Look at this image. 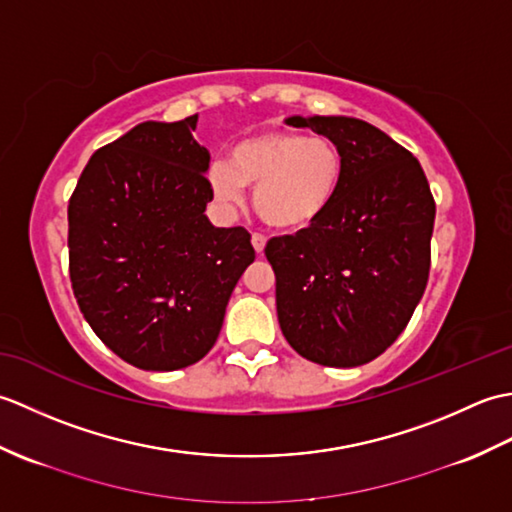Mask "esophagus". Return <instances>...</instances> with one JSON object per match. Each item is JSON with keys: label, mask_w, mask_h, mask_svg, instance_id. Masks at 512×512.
Listing matches in <instances>:
<instances>
[{"label": "esophagus", "mask_w": 512, "mask_h": 512, "mask_svg": "<svg viewBox=\"0 0 512 512\" xmlns=\"http://www.w3.org/2000/svg\"><path fill=\"white\" fill-rule=\"evenodd\" d=\"M250 242H253V248L257 250V255L264 253V248H266V235L253 233V237H250Z\"/></svg>", "instance_id": "34e87169"}]
</instances>
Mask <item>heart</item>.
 Returning a JSON list of instances; mask_svg holds the SVG:
<instances>
[{
  "label": "heart",
  "instance_id": "1",
  "mask_svg": "<svg viewBox=\"0 0 512 512\" xmlns=\"http://www.w3.org/2000/svg\"><path fill=\"white\" fill-rule=\"evenodd\" d=\"M345 160L328 136L266 132L242 140L228 160H213L209 187L215 200L237 209L255 187L257 215L275 228H303L325 213L341 189Z\"/></svg>",
  "mask_w": 512,
  "mask_h": 512
}]
</instances>
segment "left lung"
<instances>
[{"mask_svg": "<svg viewBox=\"0 0 512 512\" xmlns=\"http://www.w3.org/2000/svg\"><path fill=\"white\" fill-rule=\"evenodd\" d=\"M286 123L332 138L345 171L319 220L266 244L281 332L312 363L365 365L398 339L424 295L436 202L420 162L378 127L347 116Z\"/></svg>", "mask_w": 512, "mask_h": 512, "instance_id": "obj_1", "label": "left lung"}]
</instances>
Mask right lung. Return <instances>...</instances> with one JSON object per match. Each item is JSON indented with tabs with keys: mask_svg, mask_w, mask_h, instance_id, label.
<instances>
[{
	"mask_svg": "<svg viewBox=\"0 0 512 512\" xmlns=\"http://www.w3.org/2000/svg\"><path fill=\"white\" fill-rule=\"evenodd\" d=\"M198 114L147 121L94 151L68 204L70 281L94 334L125 363H198L255 248L244 226L206 220L209 151Z\"/></svg>",
	"mask_w": 512,
	"mask_h": 512,
	"instance_id": "obj_1",
	"label": "right lung"
}]
</instances>
